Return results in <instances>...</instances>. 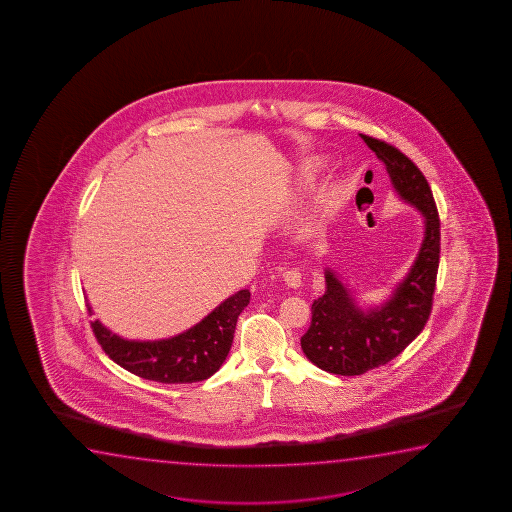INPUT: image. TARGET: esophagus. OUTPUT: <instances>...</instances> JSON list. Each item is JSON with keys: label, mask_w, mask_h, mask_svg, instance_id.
<instances>
[{"label": "esophagus", "mask_w": 512, "mask_h": 512, "mask_svg": "<svg viewBox=\"0 0 512 512\" xmlns=\"http://www.w3.org/2000/svg\"><path fill=\"white\" fill-rule=\"evenodd\" d=\"M283 281L288 288H299L302 285V274L299 269H288L283 274Z\"/></svg>", "instance_id": "esophagus-1"}]
</instances>
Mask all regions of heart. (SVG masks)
<instances>
[{
    "mask_svg": "<svg viewBox=\"0 0 512 512\" xmlns=\"http://www.w3.org/2000/svg\"><path fill=\"white\" fill-rule=\"evenodd\" d=\"M323 166H325V159H322V157H318V159H315V161L309 162V175H315V173H318V171H320V169H322Z\"/></svg>",
    "mask_w": 512,
    "mask_h": 512,
    "instance_id": "1",
    "label": "heart"
}]
</instances>
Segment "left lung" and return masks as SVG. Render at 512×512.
Here are the masks:
<instances>
[{
	"label": "left lung",
	"mask_w": 512,
	"mask_h": 512,
	"mask_svg": "<svg viewBox=\"0 0 512 512\" xmlns=\"http://www.w3.org/2000/svg\"><path fill=\"white\" fill-rule=\"evenodd\" d=\"M362 138L385 164L400 201L420 211L423 239L406 276L379 304L360 302L325 267V294L311 306L313 318L301 337V348L309 362L339 376H358L388 364L420 336L432 309L441 253V224L427 178L397 148L365 134Z\"/></svg>",
	"instance_id": "obj_1"
}]
</instances>
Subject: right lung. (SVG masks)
<instances>
[{
  "label": "right lung",
  "instance_id": "obj_1",
  "mask_svg": "<svg viewBox=\"0 0 512 512\" xmlns=\"http://www.w3.org/2000/svg\"><path fill=\"white\" fill-rule=\"evenodd\" d=\"M250 302V290H239L204 316L194 327L155 341L126 339L96 320L94 336L122 369L166 385L196 383L213 376L231 351L236 322ZM89 313L94 315L87 302Z\"/></svg>",
  "mask_w": 512,
  "mask_h": 512
}]
</instances>
